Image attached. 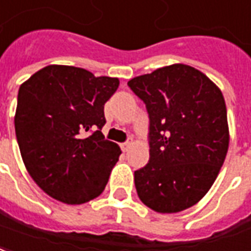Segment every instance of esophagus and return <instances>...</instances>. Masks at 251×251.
I'll use <instances>...</instances> for the list:
<instances>
[{"instance_id":"34e87169","label":"esophagus","mask_w":251,"mask_h":251,"mask_svg":"<svg viewBox=\"0 0 251 251\" xmlns=\"http://www.w3.org/2000/svg\"><path fill=\"white\" fill-rule=\"evenodd\" d=\"M131 145H132V139L128 140V142H124V143H122V145H120V147H122L123 151H128V149L131 147Z\"/></svg>"}]
</instances>
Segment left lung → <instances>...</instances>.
<instances>
[{"label": "left lung", "mask_w": 251, "mask_h": 251, "mask_svg": "<svg viewBox=\"0 0 251 251\" xmlns=\"http://www.w3.org/2000/svg\"><path fill=\"white\" fill-rule=\"evenodd\" d=\"M128 86L150 117V159L134 177L138 196L159 214L191 208L211 189L228 150L223 94L182 63L132 78Z\"/></svg>", "instance_id": "left-lung-1"}]
</instances>
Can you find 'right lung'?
I'll list each match as a JSON object with an SVG mask.
<instances>
[{
	"mask_svg": "<svg viewBox=\"0 0 251 251\" xmlns=\"http://www.w3.org/2000/svg\"><path fill=\"white\" fill-rule=\"evenodd\" d=\"M119 79L50 65L19 89L15 129L28 173L49 196L83 204L105 189L120 147L101 132Z\"/></svg>",
	"mask_w": 251,
	"mask_h": 251,
	"instance_id": "right-lung-1",
	"label": "right lung"
}]
</instances>
